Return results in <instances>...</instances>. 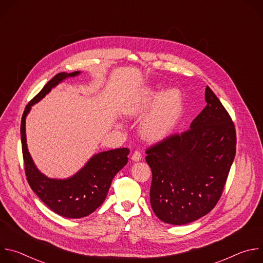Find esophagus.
Segmentation results:
<instances>
[{"label": "esophagus", "instance_id": "esophagus-1", "mask_svg": "<svg viewBox=\"0 0 263 263\" xmlns=\"http://www.w3.org/2000/svg\"><path fill=\"white\" fill-rule=\"evenodd\" d=\"M133 161H139L141 159V153L139 151H135L131 157Z\"/></svg>", "mask_w": 263, "mask_h": 263}]
</instances>
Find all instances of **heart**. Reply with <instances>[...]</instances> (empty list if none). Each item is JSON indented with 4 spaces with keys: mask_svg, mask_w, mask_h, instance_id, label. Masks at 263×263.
Here are the masks:
<instances>
[{
    "mask_svg": "<svg viewBox=\"0 0 263 263\" xmlns=\"http://www.w3.org/2000/svg\"><path fill=\"white\" fill-rule=\"evenodd\" d=\"M153 104L151 111L140 122L139 132L148 141H158L173 131L181 114L183 97L177 88L161 93L153 87H145L128 103L125 112L130 117L140 116Z\"/></svg>",
    "mask_w": 263,
    "mask_h": 263,
    "instance_id": "1",
    "label": "heart"
}]
</instances>
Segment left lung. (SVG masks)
I'll return each instance as SVG.
<instances>
[{"mask_svg": "<svg viewBox=\"0 0 263 263\" xmlns=\"http://www.w3.org/2000/svg\"><path fill=\"white\" fill-rule=\"evenodd\" d=\"M205 100L189 130L145 151L152 170V209L171 224L195 221L214 208L235 157L236 132L229 114L208 86Z\"/></svg>", "mask_w": 263, "mask_h": 263, "instance_id": "1", "label": "left lung"}]
</instances>
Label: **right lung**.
I'll use <instances>...</instances> for the list:
<instances>
[{
    "label": "right lung",
    "instance_id": "add662e5",
    "mask_svg": "<svg viewBox=\"0 0 263 263\" xmlns=\"http://www.w3.org/2000/svg\"><path fill=\"white\" fill-rule=\"evenodd\" d=\"M80 71L59 72L26 106L21 123V138L25 173L32 191L55 213L81 218L92 213L106 199L112 179L127 164L129 148L121 147L95 154L78 173L66 179H52L42 174L28 151L26 117L31 107L48 95L66 78L76 77Z\"/></svg>",
    "mask_w": 263,
    "mask_h": 263
}]
</instances>
